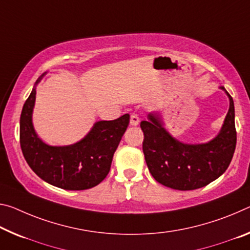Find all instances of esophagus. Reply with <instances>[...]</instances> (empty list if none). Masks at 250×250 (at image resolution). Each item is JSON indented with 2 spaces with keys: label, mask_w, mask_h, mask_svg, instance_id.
<instances>
[{
  "label": "esophagus",
  "mask_w": 250,
  "mask_h": 250,
  "mask_svg": "<svg viewBox=\"0 0 250 250\" xmlns=\"http://www.w3.org/2000/svg\"><path fill=\"white\" fill-rule=\"evenodd\" d=\"M139 122H140V118L138 117V114H136V113L131 114V117H130V125H139Z\"/></svg>",
  "instance_id": "esophagus-1"
}]
</instances>
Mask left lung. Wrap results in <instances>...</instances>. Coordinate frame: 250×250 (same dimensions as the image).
Here are the masks:
<instances>
[{"mask_svg": "<svg viewBox=\"0 0 250 250\" xmlns=\"http://www.w3.org/2000/svg\"><path fill=\"white\" fill-rule=\"evenodd\" d=\"M229 99V110L219 133L206 144H184L165 129L159 113L150 112L140 126L145 139L142 150L152 177L166 187L193 190L205 187L227 170L236 149L233 100Z\"/></svg>", "mask_w": 250, "mask_h": 250, "instance_id": "1", "label": "left lung"}]
</instances>
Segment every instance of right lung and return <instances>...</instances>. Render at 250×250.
Returning a JSON list of instances; mask_svg holds the SVG:
<instances>
[{"label":"right lung","mask_w":250,"mask_h":250,"mask_svg":"<svg viewBox=\"0 0 250 250\" xmlns=\"http://www.w3.org/2000/svg\"><path fill=\"white\" fill-rule=\"evenodd\" d=\"M23 105L20 118V144L27 165L47 184L65 190L90 189L110 171L111 162L129 125L128 113L111 121H98L80 141L69 146H50L35 132L32 114L37 85Z\"/></svg>","instance_id":"add662e5"}]
</instances>
